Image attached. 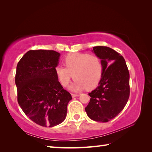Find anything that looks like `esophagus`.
Segmentation results:
<instances>
[{
  "instance_id": "obj_1",
  "label": "esophagus",
  "mask_w": 152,
  "mask_h": 152,
  "mask_svg": "<svg viewBox=\"0 0 152 152\" xmlns=\"http://www.w3.org/2000/svg\"><path fill=\"white\" fill-rule=\"evenodd\" d=\"M79 94H75V93H72V96L74 98V97H76V96H78Z\"/></svg>"
}]
</instances>
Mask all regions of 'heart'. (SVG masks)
Returning a JSON list of instances; mask_svg holds the SVG:
<instances>
[{
	"label": "heart",
	"mask_w": 152,
	"mask_h": 152,
	"mask_svg": "<svg viewBox=\"0 0 152 152\" xmlns=\"http://www.w3.org/2000/svg\"><path fill=\"white\" fill-rule=\"evenodd\" d=\"M64 62L66 67L60 64L55 67L56 76L63 87L69 84L73 76L75 80L70 88L74 91H78L86 88L93 89L101 81L103 64L98 56L73 53L68 55Z\"/></svg>",
	"instance_id": "heart-1"
}]
</instances>
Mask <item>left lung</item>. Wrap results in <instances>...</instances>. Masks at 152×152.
<instances>
[{"label":"left lung","mask_w":152,"mask_h":152,"mask_svg":"<svg viewBox=\"0 0 152 152\" xmlns=\"http://www.w3.org/2000/svg\"><path fill=\"white\" fill-rule=\"evenodd\" d=\"M93 49L102 61L103 73L99 86L89 93L91 99L85 110L93 120L108 122L123 110L129 98V72L124 58L117 51L106 46Z\"/></svg>","instance_id":"8db88e82"}]
</instances>
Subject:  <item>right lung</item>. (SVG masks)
Instances as JSON below:
<instances>
[{
    "instance_id": "obj_1",
    "label": "right lung",
    "mask_w": 152,
    "mask_h": 152,
    "mask_svg": "<svg viewBox=\"0 0 152 152\" xmlns=\"http://www.w3.org/2000/svg\"><path fill=\"white\" fill-rule=\"evenodd\" d=\"M59 56L53 50H30L16 68L18 104L27 117L42 127H51L62 123L72 99L55 72Z\"/></svg>"
}]
</instances>
